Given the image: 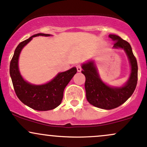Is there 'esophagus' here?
Masks as SVG:
<instances>
[{
  "label": "esophagus",
  "instance_id": "34e87169",
  "mask_svg": "<svg viewBox=\"0 0 147 147\" xmlns=\"http://www.w3.org/2000/svg\"><path fill=\"white\" fill-rule=\"evenodd\" d=\"M77 70L78 72H81L82 71V66L80 65H77Z\"/></svg>",
  "mask_w": 147,
  "mask_h": 147
}]
</instances>
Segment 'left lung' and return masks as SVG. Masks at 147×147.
<instances>
[{
    "label": "left lung",
    "mask_w": 147,
    "mask_h": 147,
    "mask_svg": "<svg viewBox=\"0 0 147 147\" xmlns=\"http://www.w3.org/2000/svg\"><path fill=\"white\" fill-rule=\"evenodd\" d=\"M109 38L115 42L114 49L125 51L130 65V74L128 81L122 86H111L102 81L93 61L82 65V73L85 75V90L88 102L95 107L112 109L123 104L135 91L138 83V63L130 45L118 35L110 34Z\"/></svg>",
    "instance_id": "1"
}]
</instances>
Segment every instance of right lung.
<instances>
[{"label": "right lung", "instance_id": "1", "mask_svg": "<svg viewBox=\"0 0 147 147\" xmlns=\"http://www.w3.org/2000/svg\"><path fill=\"white\" fill-rule=\"evenodd\" d=\"M50 36L49 34L38 33L19 43L14 51L9 65V74L14 91L24 104L38 111H47L55 109L61 103L63 91L67 84L77 73V68L72 67L65 72H59L51 81L41 85L32 84L25 81L19 69L20 53L33 38L37 36Z\"/></svg>", "mask_w": 147, "mask_h": 147}]
</instances>
